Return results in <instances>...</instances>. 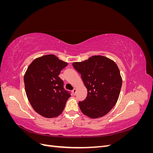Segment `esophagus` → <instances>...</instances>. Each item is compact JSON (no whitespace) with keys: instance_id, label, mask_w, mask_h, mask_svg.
<instances>
[{"instance_id":"obj_1","label":"esophagus","mask_w":153,"mask_h":153,"mask_svg":"<svg viewBox=\"0 0 153 153\" xmlns=\"http://www.w3.org/2000/svg\"><path fill=\"white\" fill-rule=\"evenodd\" d=\"M72 92H73V94L74 96L76 95V89H75V88H74L73 90L72 91Z\"/></svg>"}]
</instances>
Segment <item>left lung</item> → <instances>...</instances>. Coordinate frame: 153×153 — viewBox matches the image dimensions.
I'll return each instance as SVG.
<instances>
[{"label": "left lung", "instance_id": "obj_1", "mask_svg": "<svg viewBox=\"0 0 153 153\" xmlns=\"http://www.w3.org/2000/svg\"><path fill=\"white\" fill-rule=\"evenodd\" d=\"M81 75L87 96L78 102L82 112L92 119L104 116L115 106L122 87V78L117 64L101 55L73 63Z\"/></svg>", "mask_w": 153, "mask_h": 153}]
</instances>
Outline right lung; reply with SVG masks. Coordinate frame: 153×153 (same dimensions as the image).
Here are the masks:
<instances>
[{"mask_svg":"<svg viewBox=\"0 0 153 153\" xmlns=\"http://www.w3.org/2000/svg\"><path fill=\"white\" fill-rule=\"evenodd\" d=\"M67 65L54 55H46L34 60L25 72L27 98L36 112L45 117L52 118L61 114L71 96L59 77Z\"/></svg>","mask_w":153,"mask_h":153,"instance_id":"obj_1","label":"right lung"}]
</instances>
